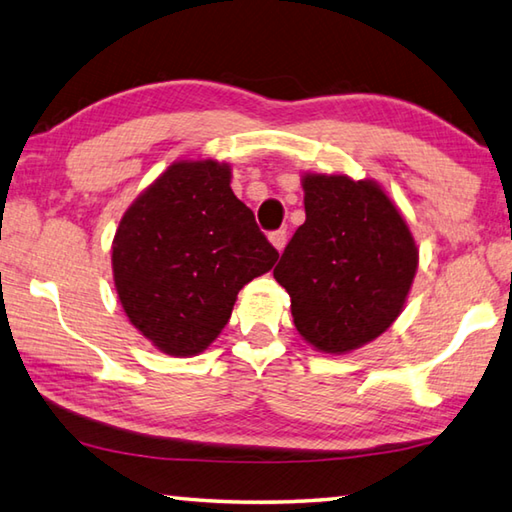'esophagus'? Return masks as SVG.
I'll use <instances>...</instances> for the list:
<instances>
[{"label":"esophagus","instance_id":"1","mask_svg":"<svg viewBox=\"0 0 512 512\" xmlns=\"http://www.w3.org/2000/svg\"><path fill=\"white\" fill-rule=\"evenodd\" d=\"M270 242L272 245L279 249V251H283V247H285V242H288V231L285 229H279V231H272L270 233Z\"/></svg>","mask_w":512,"mask_h":512}]
</instances>
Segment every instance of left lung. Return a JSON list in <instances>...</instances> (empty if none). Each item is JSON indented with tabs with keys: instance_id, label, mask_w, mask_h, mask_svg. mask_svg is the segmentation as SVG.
Returning a JSON list of instances; mask_svg holds the SVG:
<instances>
[{
	"instance_id": "8db88e82",
	"label": "left lung",
	"mask_w": 512,
	"mask_h": 512,
	"mask_svg": "<svg viewBox=\"0 0 512 512\" xmlns=\"http://www.w3.org/2000/svg\"><path fill=\"white\" fill-rule=\"evenodd\" d=\"M306 222L274 279L288 290L299 335L319 353L373 342L400 317L418 270V247L398 206L373 179L306 173Z\"/></svg>"
}]
</instances>
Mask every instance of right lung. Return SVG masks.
<instances>
[{
	"label": "right lung",
	"mask_w": 512,
	"mask_h": 512,
	"mask_svg": "<svg viewBox=\"0 0 512 512\" xmlns=\"http://www.w3.org/2000/svg\"><path fill=\"white\" fill-rule=\"evenodd\" d=\"M279 251L231 191V166L170 164L123 213L112 240L123 312L161 353L206 351L245 285L270 272Z\"/></svg>",
	"instance_id": "add662e5"
}]
</instances>
